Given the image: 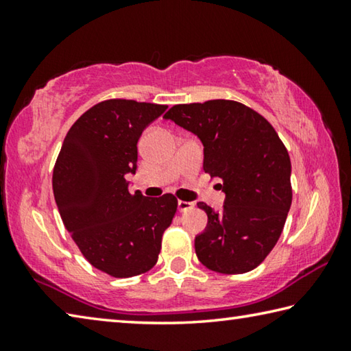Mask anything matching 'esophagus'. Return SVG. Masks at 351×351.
<instances>
[{
    "label": "esophagus",
    "mask_w": 351,
    "mask_h": 351,
    "mask_svg": "<svg viewBox=\"0 0 351 351\" xmlns=\"http://www.w3.org/2000/svg\"><path fill=\"white\" fill-rule=\"evenodd\" d=\"M193 203H190V201H178V210L180 212H187L190 209H193Z\"/></svg>",
    "instance_id": "34e87169"
}]
</instances>
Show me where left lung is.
Returning a JSON list of instances; mask_svg holds the SVG:
<instances>
[{
    "mask_svg": "<svg viewBox=\"0 0 351 351\" xmlns=\"http://www.w3.org/2000/svg\"><path fill=\"white\" fill-rule=\"evenodd\" d=\"M164 119L198 136L203 169L226 195L221 212L198 203L207 213L195 237L198 260L221 274L257 268L280 239L293 201L287 147L263 116L235 100L175 105Z\"/></svg>",
    "mask_w": 351,
    "mask_h": 351,
    "instance_id": "obj_1",
    "label": "left lung"
}]
</instances>
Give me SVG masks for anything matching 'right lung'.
<instances>
[{"label": "right lung", "instance_id": "obj_1", "mask_svg": "<svg viewBox=\"0 0 351 351\" xmlns=\"http://www.w3.org/2000/svg\"><path fill=\"white\" fill-rule=\"evenodd\" d=\"M167 105L104 100L77 119L58 153L52 189L64 228L94 268L123 278L158 261L164 230L178 199L130 193L138 169V141Z\"/></svg>", "mask_w": 351, "mask_h": 351}]
</instances>
